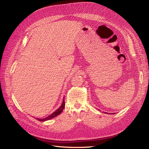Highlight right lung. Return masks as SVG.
Masks as SVG:
<instances>
[{
	"instance_id": "add662e5",
	"label": "right lung",
	"mask_w": 149,
	"mask_h": 149,
	"mask_svg": "<svg viewBox=\"0 0 149 149\" xmlns=\"http://www.w3.org/2000/svg\"><path fill=\"white\" fill-rule=\"evenodd\" d=\"M65 100V99H63V102H62L61 106L59 108H58V109L56 111L54 112L53 113H52L51 115L48 116V117H47V118H44V119H37V120H38L39 121H45V120H48L49 119H51L52 118H54L55 117L59 115L61 113V112L63 111V110L64 109V107H65V100Z\"/></svg>"
}]
</instances>
